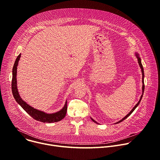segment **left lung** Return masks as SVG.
Segmentation results:
<instances>
[{
  "label": "left lung",
  "instance_id": "obj_1",
  "mask_svg": "<svg viewBox=\"0 0 160 160\" xmlns=\"http://www.w3.org/2000/svg\"><path fill=\"white\" fill-rule=\"evenodd\" d=\"M135 56H136V57H137V58H138V62H139V66H140V67H141V71H142V94L141 95V99H140V100L139 101V102H138V104H137L133 108V109L130 111V112L128 113V114H127V116H125L123 119H122L121 120H120L119 122H117L116 123H120V122H122V121H123L124 120H125L127 117H128L132 113V112L135 110V109L138 106V105L139 104V103H140V102H141V99H142V96H143V94H144V69H143V66H142V63H141V58H140V57L139 56V54H138V53H136L135 54ZM91 120H92L94 122H95V123H97L94 120H93L92 118H91Z\"/></svg>",
  "mask_w": 160,
  "mask_h": 160
}]
</instances>
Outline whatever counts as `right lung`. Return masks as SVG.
<instances>
[{
  "instance_id": "obj_1",
  "label": "right lung",
  "mask_w": 160,
  "mask_h": 160,
  "mask_svg": "<svg viewBox=\"0 0 160 160\" xmlns=\"http://www.w3.org/2000/svg\"><path fill=\"white\" fill-rule=\"evenodd\" d=\"M20 57H21V54H19V56L17 57L12 68V78L11 85H12V95L14 96V99L22 108H23V109L28 114V115H30L33 118H34L37 121L43 122V123H54V122H58L59 121H61L66 116V111H67V101H66L65 104L62 108V109H61L60 111L54 113L49 114V113H45L43 111L34 109L33 107L28 105L26 102H25L21 98L18 91L17 79H16L17 66H18Z\"/></svg>"
}]
</instances>
